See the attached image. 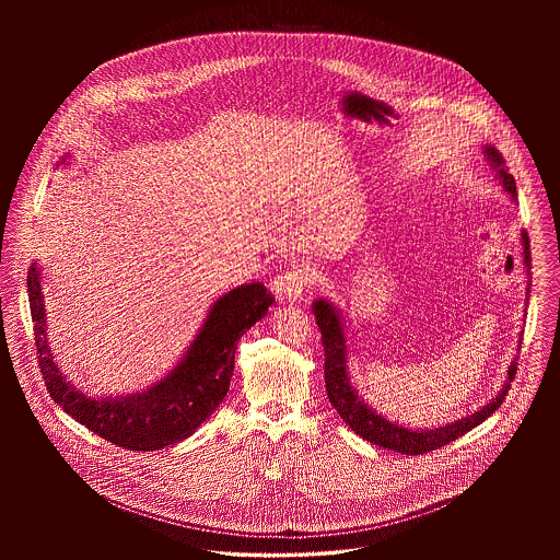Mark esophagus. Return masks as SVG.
<instances>
[{"label": "esophagus", "instance_id": "34e87169", "mask_svg": "<svg viewBox=\"0 0 560 560\" xmlns=\"http://www.w3.org/2000/svg\"><path fill=\"white\" fill-rule=\"evenodd\" d=\"M313 279H315L313 270L306 267V265H293L283 277L277 279V285H279V290L288 300L298 302V300H302L304 292L311 288Z\"/></svg>", "mask_w": 560, "mask_h": 560}]
</instances>
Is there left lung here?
<instances>
[{
	"mask_svg": "<svg viewBox=\"0 0 560 560\" xmlns=\"http://www.w3.org/2000/svg\"><path fill=\"white\" fill-rule=\"evenodd\" d=\"M485 153H487V160L491 161L493 167L498 170V176L504 183V188L512 197H516V183H514V176L508 174V170L504 167L502 153H498V149H493V147H487ZM521 240H523L525 267L529 275V270H532L529 235L523 231ZM313 313H315V319L319 325L320 342L325 350L327 399L334 405V409L340 413V418L347 422L348 427L352 428V432H357L365 441H370L373 445H380L384 450H393V452L405 453V455H420V453L434 452L439 447L450 445L457 436L479 427L493 411H498L502 400L506 399L510 382H514V375L518 370L516 361H512L508 368V382L504 384L502 393L491 402H487L477 413L462 418L455 424L434 428V430H409V428L393 424L390 420H384L382 416H377L368 402L359 399L357 390L352 388L347 372V338H345V329H342V320H340L338 311L329 302L317 300L313 304Z\"/></svg>",
	"mask_w": 560,
	"mask_h": 560,
	"instance_id": "left-lung-1",
	"label": "left lung"
}]
</instances>
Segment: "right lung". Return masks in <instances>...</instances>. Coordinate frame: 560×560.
<instances>
[{"mask_svg": "<svg viewBox=\"0 0 560 560\" xmlns=\"http://www.w3.org/2000/svg\"><path fill=\"white\" fill-rule=\"evenodd\" d=\"M31 319L42 375L54 402L73 420L130 452H155L190 436L229 393L241 336L267 315L275 295L262 283H245L213 302L212 311L185 359L147 393L124 399H88L58 372L46 347V311L39 272L27 275Z\"/></svg>", "mask_w": 560, "mask_h": 560, "instance_id": "add662e5", "label": "right lung"}]
</instances>
